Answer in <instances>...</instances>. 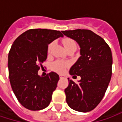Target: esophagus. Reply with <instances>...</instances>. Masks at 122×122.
Returning <instances> with one entry per match:
<instances>
[{
    "instance_id": "34e87169",
    "label": "esophagus",
    "mask_w": 122,
    "mask_h": 122,
    "mask_svg": "<svg viewBox=\"0 0 122 122\" xmlns=\"http://www.w3.org/2000/svg\"><path fill=\"white\" fill-rule=\"evenodd\" d=\"M59 78H66V76H64V75H59Z\"/></svg>"
}]
</instances>
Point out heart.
Segmentation results:
<instances>
[{"mask_svg":"<svg viewBox=\"0 0 122 122\" xmlns=\"http://www.w3.org/2000/svg\"><path fill=\"white\" fill-rule=\"evenodd\" d=\"M62 43L65 47L66 49L71 47V46H76V41L72 39H70V38H65L62 40ZM53 46H54V42H51L50 43L49 45H48V47H47V52L49 54L53 48ZM69 66V64L67 62H64V61H54L52 64H51V70L55 71V72H57V73H63L66 68Z\"/></svg>","mask_w":122,"mask_h":122,"instance_id":"1","label":"heart"}]
</instances>
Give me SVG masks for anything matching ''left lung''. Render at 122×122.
<instances>
[{"mask_svg": "<svg viewBox=\"0 0 122 122\" xmlns=\"http://www.w3.org/2000/svg\"><path fill=\"white\" fill-rule=\"evenodd\" d=\"M76 40L81 56L71 68L70 74L81 79L75 83L68 79L65 89L66 102L73 110L87 112L102 100L112 77V55L109 45L99 35L88 30L62 31Z\"/></svg>", "mask_w": 122, "mask_h": 122, "instance_id": "8db88e82", "label": "left lung"}]
</instances>
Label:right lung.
Returning a JSON list of instances; mask_svg holds the SVG:
<instances>
[{"label": "right lung", "mask_w": 122, "mask_h": 122, "mask_svg": "<svg viewBox=\"0 0 122 122\" xmlns=\"http://www.w3.org/2000/svg\"><path fill=\"white\" fill-rule=\"evenodd\" d=\"M60 31L31 29L17 37L8 54V72L12 91L19 102L32 111L46 108L51 100L59 76L50 72L38 75L47 57L48 44L63 37Z\"/></svg>", "instance_id": "1"}]
</instances>
